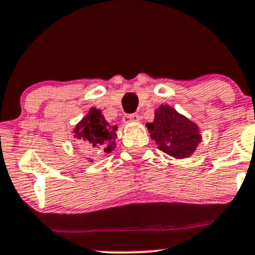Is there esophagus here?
<instances>
[{"label":"esophagus","instance_id":"1","mask_svg":"<svg viewBox=\"0 0 255 255\" xmlns=\"http://www.w3.org/2000/svg\"><path fill=\"white\" fill-rule=\"evenodd\" d=\"M139 120V115L138 113H130V115H126L123 117V122L130 123V122H137Z\"/></svg>","mask_w":255,"mask_h":255}]
</instances>
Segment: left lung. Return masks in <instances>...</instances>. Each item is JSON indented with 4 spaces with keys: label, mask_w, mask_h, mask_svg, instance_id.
<instances>
[{
    "label": "left lung",
    "mask_w": 255,
    "mask_h": 255,
    "mask_svg": "<svg viewBox=\"0 0 255 255\" xmlns=\"http://www.w3.org/2000/svg\"><path fill=\"white\" fill-rule=\"evenodd\" d=\"M145 126L158 148L174 158L190 156L201 142L199 127L168 105H161L153 122Z\"/></svg>",
    "instance_id": "obj_1"
}]
</instances>
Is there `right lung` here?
<instances>
[{"instance_id":"1","label":"right lung","mask_w":255,"mask_h":255,"mask_svg":"<svg viewBox=\"0 0 255 255\" xmlns=\"http://www.w3.org/2000/svg\"><path fill=\"white\" fill-rule=\"evenodd\" d=\"M116 130L117 126L111 127L100 110L91 109L89 115L76 125L74 137L95 149L111 153L116 148Z\"/></svg>"}]
</instances>
